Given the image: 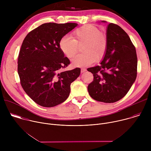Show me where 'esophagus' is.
Instances as JSON below:
<instances>
[{
	"label": "esophagus",
	"instance_id": "1",
	"mask_svg": "<svg viewBox=\"0 0 151 151\" xmlns=\"http://www.w3.org/2000/svg\"><path fill=\"white\" fill-rule=\"evenodd\" d=\"M86 70H86V69H85V68H82V69H81V73H83V72H85Z\"/></svg>",
	"mask_w": 151,
	"mask_h": 151
}]
</instances>
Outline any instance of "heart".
<instances>
[{"mask_svg": "<svg viewBox=\"0 0 151 151\" xmlns=\"http://www.w3.org/2000/svg\"><path fill=\"white\" fill-rule=\"evenodd\" d=\"M73 38L69 36H63L60 41L61 51L68 58L75 57L82 46V54L72 60V65L82 67L90 65L96 59L99 61L104 56L107 50L106 36L97 27L87 24L76 30L72 34Z\"/></svg>", "mask_w": 151, "mask_h": 151, "instance_id": "heart-1", "label": "heart"}]
</instances>
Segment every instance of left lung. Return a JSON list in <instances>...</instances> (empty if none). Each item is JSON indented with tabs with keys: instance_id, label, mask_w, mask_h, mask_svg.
Returning <instances> with one entry per match:
<instances>
[{
	"instance_id": "1",
	"label": "left lung",
	"mask_w": 151,
	"mask_h": 151,
	"mask_svg": "<svg viewBox=\"0 0 151 151\" xmlns=\"http://www.w3.org/2000/svg\"><path fill=\"white\" fill-rule=\"evenodd\" d=\"M106 39L102 61L99 66L87 69L94 76L88 91L95 100L111 103L123 98L132 87L137 76V58L130 37L119 26L108 24Z\"/></svg>"
}]
</instances>
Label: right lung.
I'll list each match as a JSON object with an SVG mask.
<instances>
[{
	"mask_svg": "<svg viewBox=\"0 0 151 151\" xmlns=\"http://www.w3.org/2000/svg\"><path fill=\"white\" fill-rule=\"evenodd\" d=\"M76 23H45L29 32L21 45L18 73L26 93L39 105L51 107L65 101L80 68L64 71L70 60L60 48L61 39Z\"/></svg>",
	"mask_w": 151,
	"mask_h": 151,
	"instance_id": "right-lung-1",
	"label": "right lung"
}]
</instances>
